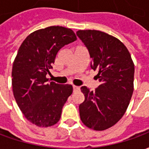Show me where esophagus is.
<instances>
[{
    "label": "esophagus",
    "mask_w": 149,
    "mask_h": 149,
    "mask_svg": "<svg viewBox=\"0 0 149 149\" xmlns=\"http://www.w3.org/2000/svg\"><path fill=\"white\" fill-rule=\"evenodd\" d=\"M72 88H73V92H77V91L80 90V87H78V86H75V85L72 86Z\"/></svg>",
    "instance_id": "esophagus-1"
}]
</instances>
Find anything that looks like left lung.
Instances as JSON below:
<instances>
[{
    "mask_svg": "<svg viewBox=\"0 0 149 149\" xmlns=\"http://www.w3.org/2000/svg\"><path fill=\"white\" fill-rule=\"evenodd\" d=\"M77 35L87 48L90 67L98 72L100 85L94 91L81 88L84 100L79 105L81 121L103 131L120 120L133 93L134 64L127 48L117 38L98 30H79Z\"/></svg>",
    "mask_w": 149,
    "mask_h": 149,
    "instance_id": "left-lung-1",
    "label": "left lung"
}]
</instances>
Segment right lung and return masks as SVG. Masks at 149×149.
I'll return each mask as SVG.
<instances>
[{"mask_svg": "<svg viewBox=\"0 0 149 149\" xmlns=\"http://www.w3.org/2000/svg\"><path fill=\"white\" fill-rule=\"evenodd\" d=\"M76 40L70 29L50 26L32 33L19 48L12 70L13 95L25 118L37 126L56 124L72 93L71 84H48L46 75L59 50Z\"/></svg>", "mask_w": 149, "mask_h": 149, "instance_id": "1", "label": "right lung"}]
</instances>
